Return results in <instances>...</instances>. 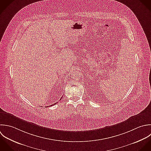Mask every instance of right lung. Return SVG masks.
Returning a JSON list of instances; mask_svg holds the SVG:
<instances>
[{"label":"right lung","mask_w":151,"mask_h":151,"mask_svg":"<svg viewBox=\"0 0 151 151\" xmlns=\"http://www.w3.org/2000/svg\"><path fill=\"white\" fill-rule=\"evenodd\" d=\"M55 104H56V103H55ZM55 104H53V105H51V106H53V105H55ZM47 107H48V106H47Z\"/></svg>","instance_id":"add662e5"}]
</instances>
